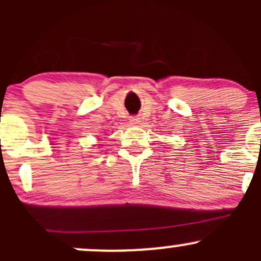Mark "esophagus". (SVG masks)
I'll list each match as a JSON object with an SVG mask.
<instances>
[{"mask_svg": "<svg viewBox=\"0 0 261 261\" xmlns=\"http://www.w3.org/2000/svg\"><path fill=\"white\" fill-rule=\"evenodd\" d=\"M130 122H131V124H139L140 118H137V116H134V118L130 119Z\"/></svg>", "mask_w": 261, "mask_h": 261, "instance_id": "esophagus-1", "label": "esophagus"}]
</instances>
